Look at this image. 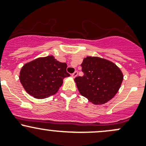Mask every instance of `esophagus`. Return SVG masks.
<instances>
[{"mask_svg": "<svg viewBox=\"0 0 146 146\" xmlns=\"http://www.w3.org/2000/svg\"><path fill=\"white\" fill-rule=\"evenodd\" d=\"M77 74H78L77 72H74L72 74V76L73 78H75L76 76H77Z\"/></svg>", "mask_w": 146, "mask_h": 146, "instance_id": "1", "label": "esophagus"}]
</instances>
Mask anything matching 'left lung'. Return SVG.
Masks as SVG:
<instances>
[{
	"label": "left lung",
	"instance_id": "1",
	"mask_svg": "<svg viewBox=\"0 0 146 146\" xmlns=\"http://www.w3.org/2000/svg\"><path fill=\"white\" fill-rule=\"evenodd\" d=\"M83 76L74 79L81 95L94 104H104L116 94L123 79L113 62L98 57H86L82 64Z\"/></svg>",
	"mask_w": 146,
	"mask_h": 146
}]
</instances>
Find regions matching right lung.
<instances>
[{
	"instance_id": "add662e5",
	"label": "right lung",
	"mask_w": 146,
	"mask_h": 146,
	"mask_svg": "<svg viewBox=\"0 0 146 146\" xmlns=\"http://www.w3.org/2000/svg\"><path fill=\"white\" fill-rule=\"evenodd\" d=\"M66 63L53 56L39 57L22 67L19 79L25 90L36 99H44L57 93L63 79L70 76Z\"/></svg>"
}]
</instances>
